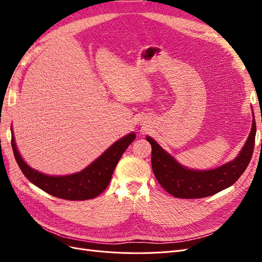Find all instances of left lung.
<instances>
[{"label":"left lung","mask_w":262,"mask_h":262,"mask_svg":"<svg viewBox=\"0 0 262 262\" xmlns=\"http://www.w3.org/2000/svg\"><path fill=\"white\" fill-rule=\"evenodd\" d=\"M253 117V113H252ZM256 121L248 139L234 160L213 169H190L177 162L173 156L150 137L146 140L152 145V169L160 185L169 194L181 199H196L215 194L235 184L247 168L255 147Z\"/></svg>","instance_id":"obj_1"}]
</instances>
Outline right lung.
I'll return each mask as SVG.
<instances>
[{"mask_svg": "<svg viewBox=\"0 0 262 262\" xmlns=\"http://www.w3.org/2000/svg\"><path fill=\"white\" fill-rule=\"evenodd\" d=\"M11 131L13 133L12 128ZM136 137L134 132L126 134L116 141L86 168L64 176L47 175L30 167L18 152L14 134H12V147L20 170L35 186L60 199L83 201L96 198L108 187L119 160Z\"/></svg>", "mask_w": 262, "mask_h": 262, "instance_id": "obj_1", "label": "right lung"}]
</instances>
